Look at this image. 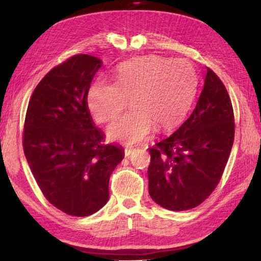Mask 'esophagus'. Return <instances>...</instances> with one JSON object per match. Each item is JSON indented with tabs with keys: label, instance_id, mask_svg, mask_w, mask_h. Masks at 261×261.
I'll use <instances>...</instances> for the list:
<instances>
[{
	"label": "esophagus",
	"instance_id": "obj_1",
	"mask_svg": "<svg viewBox=\"0 0 261 261\" xmlns=\"http://www.w3.org/2000/svg\"><path fill=\"white\" fill-rule=\"evenodd\" d=\"M132 152H134V149H127V148L124 149V156L125 157H130Z\"/></svg>",
	"mask_w": 261,
	"mask_h": 261
}]
</instances>
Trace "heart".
<instances>
[{"label": "heart", "instance_id": "heart-1", "mask_svg": "<svg viewBox=\"0 0 261 261\" xmlns=\"http://www.w3.org/2000/svg\"><path fill=\"white\" fill-rule=\"evenodd\" d=\"M196 85L195 70L186 60L148 56L122 64L114 83L94 82L87 92V105L94 119L107 123L131 98L134 111L113 121L108 136L111 140L136 145L147 139L153 125L166 130L184 118Z\"/></svg>", "mask_w": 261, "mask_h": 261}]
</instances>
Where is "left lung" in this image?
<instances>
[{
  "label": "left lung",
  "mask_w": 261,
  "mask_h": 261,
  "mask_svg": "<svg viewBox=\"0 0 261 261\" xmlns=\"http://www.w3.org/2000/svg\"><path fill=\"white\" fill-rule=\"evenodd\" d=\"M234 140L233 108L224 84L206 69L204 87L184 123L149 148V194L170 211L196 207L206 199L228 163Z\"/></svg>",
  "instance_id": "8db88e82"
}]
</instances>
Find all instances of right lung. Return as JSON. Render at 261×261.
Segmentation results:
<instances>
[{
    "instance_id": "add662e5",
    "label": "right lung",
    "mask_w": 261,
    "mask_h": 261,
    "mask_svg": "<svg viewBox=\"0 0 261 261\" xmlns=\"http://www.w3.org/2000/svg\"><path fill=\"white\" fill-rule=\"evenodd\" d=\"M102 60L75 55L54 67L28 105L23 151L43 196L71 216H88L109 201V180L123 149L104 145L87 92Z\"/></svg>"
}]
</instances>
